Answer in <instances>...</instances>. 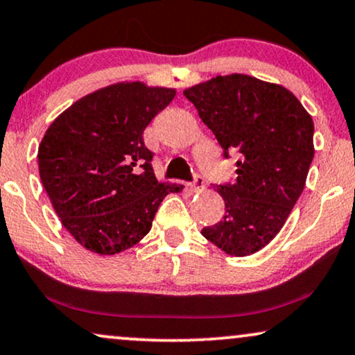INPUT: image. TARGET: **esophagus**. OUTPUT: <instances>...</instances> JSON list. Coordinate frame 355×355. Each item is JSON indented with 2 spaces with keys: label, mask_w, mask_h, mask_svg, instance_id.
Segmentation results:
<instances>
[{
  "label": "esophagus",
  "mask_w": 355,
  "mask_h": 355,
  "mask_svg": "<svg viewBox=\"0 0 355 355\" xmlns=\"http://www.w3.org/2000/svg\"><path fill=\"white\" fill-rule=\"evenodd\" d=\"M202 188H205V180H202V177H200V175H196L195 180L190 183V190L196 193V191H201Z\"/></svg>",
  "instance_id": "esophagus-1"
}]
</instances>
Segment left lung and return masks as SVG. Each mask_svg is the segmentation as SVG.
<instances>
[{
  "mask_svg": "<svg viewBox=\"0 0 355 355\" xmlns=\"http://www.w3.org/2000/svg\"><path fill=\"white\" fill-rule=\"evenodd\" d=\"M224 155L239 153L237 180L216 187L225 214L202 237L248 257L279 234L305 188L313 120L289 89L247 74L216 76L183 91Z\"/></svg>",
  "mask_w": 355,
  "mask_h": 355,
  "instance_id": "left-lung-1",
  "label": "left lung"
}]
</instances>
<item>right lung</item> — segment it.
Segmentation results:
<instances>
[{
  "label": "right lung",
  "mask_w": 355,
  "mask_h": 355,
  "mask_svg": "<svg viewBox=\"0 0 355 355\" xmlns=\"http://www.w3.org/2000/svg\"><path fill=\"white\" fill-rule=\"evenodd\" d=\"M175 89L118 83L79 98L51 123L39 146L40 180L68 232L89 252L115 254L153 227L168 193L157 182L143 133Z\"/></svg>",
  "instance_id": "obj_1"
}]
</instances>
